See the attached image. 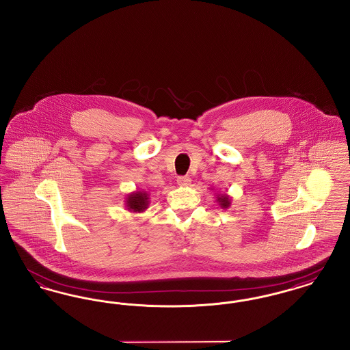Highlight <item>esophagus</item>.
<instances>
[{
  "instance_id": "1",
  "label": "esophagus",
  "mask_w": 350,
  "mask_h": 350,
  "mask_svg": "<svg viewBox=\"0 0 350 350\" xmlns=\"http://www.w3.org/2000/svg\"><path fill=\"white\" fill-rule=\"evenodd\" d=\"M177 183H178L180 186H183V187H186V186H189V185L191 183V180H190V177H187V176H181V177L177 178Z\"/></svg>"
}]
</instances>
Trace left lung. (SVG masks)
<instances>
[{
	"instance_id": "8db88e82",
	"label": "left lung",
	"mask_w": 350,
	"mask_h": 350,
	"mask_svg": "<svg viewBox=\"0 0 350 350\" xmlns=\"http://www.w3.org/2000/svg\"><path fill=\"white\" fill-rule=\"evenodd\" d=\"M217 202L221 208H228L231 206L232 198L228 194H217Z\"/></svg>"
}]
</instances>
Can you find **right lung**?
<instances>
[{"label":"right lung","instance_id":"1","mask_svg":"<svg viewBox=\"0 0 350 350\" xmlns=\"http://www.w3.org/2000/svg\"><path fill=\"white\" fill-rule=\"evenodd\" d=\"M126 208L127 211L133 213V214H140V213H144L148 206H150V196L147 191H143V190H136L130 193L127 197H126Z\"/></svg>","mask_w":350,"mask_h":350}]
</instances>
